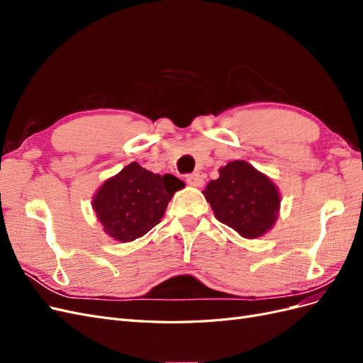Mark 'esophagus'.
<instances>
[{"label":"esophagus","instance_id":"1","mask_svg":"<svg viewBox=\"0 0 363 363\" xmlns=\"http://www.w3.org/2000/svg\"><path fill=\"white\" fill-rule=\"evenodd\" d=\"M186 182L191 186H195V188H199V186H203L204 180H203V175L200 172H192L186 175Z\"/></svg>","mask_w":363,"mask_h":363}]
</instances>
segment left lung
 <instances>
[{
  "mask_svg": "<svg viewBox=\"0 0 363 363\" xmlns=\"http://www.w3.org/2000/svg\"><path fill=\"white\" fill-rule=\"evenodd\" d=\"M203 194L218 221L244 238H259L276 223L280 206L277 188L244 160L227 163Z\"/></svg>",
  "mask_w": 363,
  "mask_h": 363,
  "instance_id": "left-lung-1",
  "label": "left lung"
}]
</instances>
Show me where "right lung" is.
I'll return each instance as SVG.
<instances>
[{
	"mask_svg": "<svg viewBox=\"0 0 363 363\" xmlns=\"http://www.w3.org/2000/svg\"><path fill=\"white\" fill-rule=\"evenodd\" d=\"M183 186L184 183L171 174H152L133 162L96 192V218L107 235L121 242H130L160 223L174 192Z\"/></svg>",
	"mask_w": 363,
	"mask_h": 363,
	"instance_id": "right-lung-1",
	"label": "right lung"
}]
</instances>
